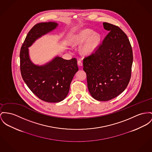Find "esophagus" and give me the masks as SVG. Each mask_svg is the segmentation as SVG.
Listing matches in <instances>:
<instances>
[{
    "mask_svg": "<svg viewBox=\"0 0 152 152\" xmlns=\"http://www.w3.org/2000/svg\"><path fill=\"white\" fill-rule=\"evenodd\" d=\"M78 65L79 66H82L83 63H82V62L81 61V60H79V61H78Z\"/></svg>",
    "mask_w": 152,
    "mask_h": 152,
    "instance_id": "34e87169",
    "label": "esophagus"
}]
</instances>
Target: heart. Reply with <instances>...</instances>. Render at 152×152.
<instances>
[{"mask_svg":"<svg viewBox=\"0 0 152 152\" xmlns=\"http://www.w3.org/2000/svg\"><path fill=\"white\" fill-rule=\"evenodd\" d=\"M101 40L100 35L94 33L89 29H86L78 33L73 40L74 45H80L87 41L82 47L81 51L85 55H91L94 53L99 47Z\"/></svg>","mask_w":152,"mask_h":152,"instance_id":"heart-1","label":"heart"}]
</instances>
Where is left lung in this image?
Returning a JSON list of instances; mask_svg holds the SVG:
<instances>
[{
	"instance_id": "obj_1",
	"label": "left lung",
	"mask_w": 152,
	"mask_h": 152,
	"mask_svg": "<svg viewBox=\"0 0 152 152\" xmlns=\"http://www.w3.org/2000/svg\"><path fill=\"white\" fill-rule=\"evenodd\" d=\"M103 26L109 33L97 50L83 59V69L91 96L98 101H106L127 88L133 55L129 40L121 29L107 22H104Z\"/></svg>"
}]
</instances>
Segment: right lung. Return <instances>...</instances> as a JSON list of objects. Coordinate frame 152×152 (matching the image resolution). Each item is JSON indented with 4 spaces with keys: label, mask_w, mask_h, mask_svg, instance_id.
<instances>
[{
    "label": "right lung",
    "mask_w": 152,
    "mask_h": 152,
    "mask_svg": "<svg viewBox=\"0 0 152 152\" xmlns=\"http://www.w3.org/2000/svg\"><path fill=\"white\" fill-rule=\"evenodd\" d=\"M58 26V23L55 22L35 25L29 31L20 48V72L23 81L36 96L48 102H59L66 97L72 80L78 70L75 58L66 60L56 56L40 66L31 60L29 48L37 39Z\"/></svg>",
    "instance_id": "right-lung-1"
}]
</instances>
